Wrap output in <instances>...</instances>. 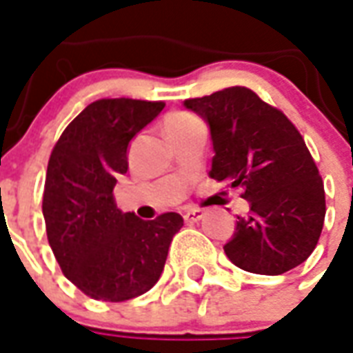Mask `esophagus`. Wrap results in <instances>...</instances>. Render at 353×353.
Here are the masks:
<instances>
[{
	"label": "esophagus",
	"instance_id": "obj_1",
	"mask_svg": "<svg viewBox=\"0 0 353 353\" xmlns=\"http://www.w3.org/2000/svg\"><path fill=\"white\" fill-rule=\"evenodd\" d=\"M202 216H203V211H200V210H189L183 213L185 223H198Z\"/></svg>",
	"mask_w": 353,
	"mask_h": 353
}]
</instances>
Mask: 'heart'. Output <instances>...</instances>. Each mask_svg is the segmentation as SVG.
<instances>
[{
	"label": "heart",
	"instance_id": "obj_1",
	"mask_svg": "<svg viewBox=\"0 0 353 353\" xmlns=\"http://www.w3.org/2000/svg\"><path fill=\"white\" fill-rule=\"evenodd\" d=\"M189 119H192V116H189V114H174V116L168 117V121H166V125H170V123H183V121H189Z\"/></svg>",
	"mask_w": 353,
	"mask_h": 353
}]
</instances>
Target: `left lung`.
Instances as JSON below:
<instances>
[{
  "label": "left lung",
  "mask_w": 353,
  "mask_h": 353,
  "mask_svg": "<svg viewBox=\"0 0 353 353\" xmlns=\"http://www.w3.org/2000/svg\"><path fill=\"white\" fill-rule=\"evenodd\" d=\"M183 104L210 127V176L241 187L250 203L224 245L230 262L258 275H283L305 262L322 234L325 192L299 130L239 85Z\"/></svg>",
  "instance_id": "1"
}]
</instances>
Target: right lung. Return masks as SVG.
<instances>
[{
    "instance_id": "add662e5",
    "label": "right lung",
    "mask_w": 353,
    "mask_h": 353,
    "mask_svg": "<svg viewBox=\"0 0 353 353\" xmlns=\"http://www.w3.org/2000/svg\"><path fill=\"white\" fill-rule=\"evenodd\" d=\"M164 103L101 99L88 104L52 150L44 181L46 236L63 275L85 296L127 301L155 286L179 213L142 221L114 202L117 177L129 170V143Z\"/></svg>"
}]
</instances>
